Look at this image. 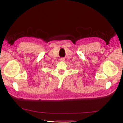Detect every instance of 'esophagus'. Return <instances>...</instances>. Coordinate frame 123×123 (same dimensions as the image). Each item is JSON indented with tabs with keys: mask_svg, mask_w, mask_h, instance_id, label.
I'll list each match as a JSON object with an SVG mask.
<instances>
[{
	"mask_svg": "<svg viewBox=\"0 0 123 123\" xmlns=\"http://www.w3.org/2000/svg\"><path fill=\"white\" fill-rule=\"evenodd\" d=\"M60 61H65V58H63V57H62L60 58Z\"/></svg>",
	"mask_w": 123,
	"mask_h": 123,
	"instance_id": "34e87169",
	"label": "esophagus"
}]
</instances>
